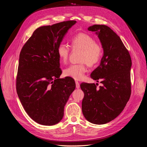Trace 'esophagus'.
Wrapping results in <instances>:
<instances>
[{"label":"esophagus","mask_w":147,"mask_h":147,"mask_svg":"<svg viewBox=\"0 0 147 147\" xmlns=\"http://www.w3.org/2000/svg\"><path fill=\"white\" fill-rule=\"evenodd\" d=\"M75 84H76V88H77V89L80 88V83H79V82H77V81H76V82H75Z\"/></svg>","instance_id":"1"}]
</instances>
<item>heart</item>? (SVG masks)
<instances>
[{"mask_svg": "<svg viewBox=\"0 0 147 147\" xmlns=\"http://www.w3.org/2000/svg\"><path fill=\"white\" fill-rule=\"evenodd\" d=\"M73 49H81L80 61L82 63L72 64L64 70V74L77 80L82 79L87 72L86 64L90 67L96 65L100 60L103 50L99 43L96 42L94 37L86 33H79L70 40ZM57 53L60 61L65 63L67 61L70 49L67 45L61 43L57 47Z\"/></svg>", "mask_w": 147, "mask_h": 147, "instance_id": "obj_1", "label": "heart"}]
</instances>
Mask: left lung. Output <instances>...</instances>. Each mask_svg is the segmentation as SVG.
Wrapping results in <instances>:
<instances>
[{
  "label": "left lung",
  "mask_w": 147,
  "mask_h": 147,
  "mask_svg": "<svg viewBox=\"0 0 147 147\" xmlns=\"http://www.w3.org/2000/svg\"><path fill=\"white\" fill-rule=\"evenodd\" d=\"M88 30L98 36L104 55L100 65L91 77L97 83H82L84 92L82 112L88 121L103 124L112 121L122 112L131 94V58L121 38L107 26L94 24Z\"/></svg>",
  "instance_id": "1"
}]
</instances>
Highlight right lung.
<instances>
[{
	"label": "right lung",
	"instance_id": "right-lung-1",
	"mask_svg": "<svg viewBox=\"0 0 147 147\" xmlns=\"http://www.w3.org/2000/svg\"><path fill=\"white\" fill-rule=\"evenodd\" d=\"M76 23L67 21L37 28L20 52L17 94L26 113L42 125H55L63 119L64 106L76 86L72 78H59L62 70L57 53Z\"/></svg>",
	"mask_w": 147,
	"mask_h": 147
}]
</instances>
